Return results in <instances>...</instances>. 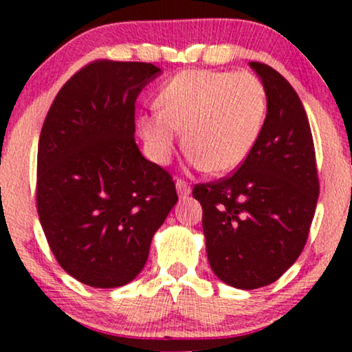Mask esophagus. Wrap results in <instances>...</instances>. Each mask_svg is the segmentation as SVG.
<instances>
[{"label": "esophagus", "instance_id": "34e87169", "mask_svg": "<svg viewBox=\"0 0 352 352\" xmlns=\"http://www.w3.org/2000/svg\"><path fill=\"white\" fill-rule=\"evenodd\" d=\"M175 185H177V192H179L180 197H187L188 195V193H190L188 182H185L184 179H177Z\"/></svg>", "mask_w": 352, "mask_h": 352}]
</instances>
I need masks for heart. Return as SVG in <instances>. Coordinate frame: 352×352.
<instances>
[{"label":"heart","instance_id":"b5f03b06","mask_svg":"<svg viewBox=\"0 0 352 352\" xmlns=\"http://www.w3.org/2000/svg\"><path fill=\"white\" fill-rule=\"evenodd\" d=\"M160 109L139 119L152 157L165 162L184 129L193 164L207 172L236 168L260 139L266 119V89L252 72L182 71L164 84Z\"/></svg>","mask_w":352,"mask_h":352}]
</instances>
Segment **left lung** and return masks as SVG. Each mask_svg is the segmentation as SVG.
I'll return each mask as SVG.
<instances>
[{
	"instance_id": "8db88e82",
	"label": "left lung",
	"mask_w": 352,
	"mask_h": 352,
	"mask_svg": "<svg viewBox=\"0 0 352 352\" xmlns=\"http://www.w3.org/2000/svg\"><path fill=\"white\" fill-rule=\"evenodd\" d=\"M266 89L268 112L256 145L221 179L197 184L212 270L240 289L272 285L305 248L319 197L313 134L292 84L250 63Z\"/></svg>"
}]
</instances>
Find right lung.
I'll return each instance as SVG.
<instances>
[{
  "mask_svg": "<svg viewBox=\"0 0 352 352\" xmlns=\"http://www.w3.org/2000/svg\"><path fill=\"white\" fill-rule=\"evenodd\" d=\"M159 72L151 63L92 60L60 87L44 119L39 221L58 263L87 286L134 280L179 200L170 173L134 140L135 99Z\"/></svg>",
  "mask_w": 352,
  "mask_h": 352,
  "instance_id": "add662e5",
  "label": "right lung"
}]
</instances>
